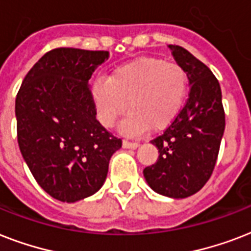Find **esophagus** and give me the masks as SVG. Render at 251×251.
Returning a JSON list of instances; mask_svg holds the SVG:
<instances>
[{
  "label": "esophagus",
  "instance_id": "obj_1",
  "mask_svg": "<svg viewBox=\"0 0 251 251\" xmlns=\"http://www.w3.org/2000/svg\"><path fill=\"white\" fill-rule=\"evenodd\" d=\"M122 147L124 149H138L139 147V143H135V142H129V141H124L122 142Z\"/></svg>",
  "mask_w": 251,
  "mask_h": 251
}]
</instances>
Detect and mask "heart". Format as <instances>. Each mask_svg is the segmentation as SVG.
<instances>
[{
  "instance_id": "heart-1",
  "label": "heart",
  "mask_w": 251,
  "mask_h": 251,
  "mask_svg": "<svg viewBox=\"0 0 251 251\" xmlns=\"http://www.w3.org/2000/svg\"><path fill=\"white\" fill-rule=\"evenodd\" d=\"M189 88L186 70L159 57H139L118 66L106 82L92 87L99 121L112 127L127 110L120 130L139 135L151 130L160 133L177 120Z\"/></svg>"
}]
</instances>
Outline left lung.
I'll return each instance as SVG.
<instances>
[{"label":"left lung","instance_id":"obj_1","mask_svg":"<svg viewBox=\"0 0 251 251\" xmlns=\"http://www.w3.org/2000/svg\"><path fill=\"white\" fill-rule=\"evenodd\" d=\"M172 54L187 73L190 94L181 113L160 137L155 164L145 168L146 182L157 194L186 198L204 186L212 175L226 129L222 88L210 69L178 45Z\"/></svg>","mask_w":251,"mask_h":251}]
</instances>
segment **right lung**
Returning a JSON list of instances; mask_svg holds the SVG:
<instances>
[{
	"label": "right lung",
	"mask_w": 251,
	"mask_h": 251,
	"mask_svg": "<svg viewBox=\"0 0 251 251\" xmlns=\"http://www.w3.org/2000/svg\"><path fill=\"white\" fill-rule=\"evenodd\" d=\"M108 58L105 50L53 49L27 73L15 99L22 156L41 189L61 202L100 190L122 146L96 120L88 84Z\"/></svg>",
	"instance_id": "right-lung-1"
}]
</instances>
